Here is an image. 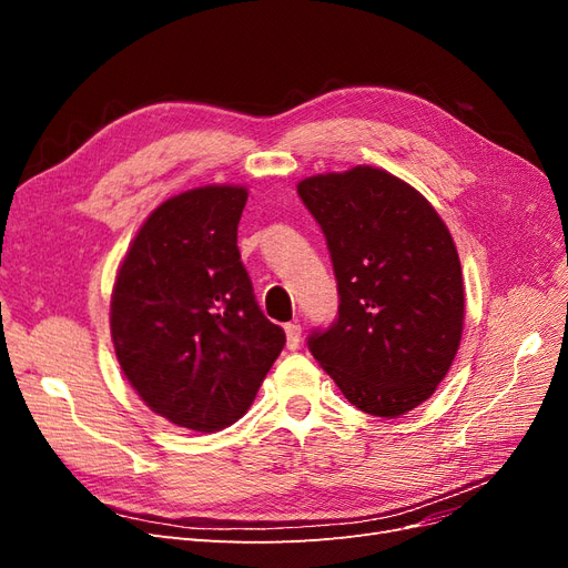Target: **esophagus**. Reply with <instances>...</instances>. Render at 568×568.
<instances>
[{"label": "esophagus", "instance_id": "1", "mask_svg": "<svg viewBox=\"0 0 568 568\" xmlns=\"http://www.w3.org/2000/svg\"><path fill=\"white\" fill-rule=\"evenodd\" d=\"M284 332H286V346H288V351H296L298 343H301V334H303L301 324H286Z\"/></svg>", "mask_w": 568, "mask_h": 568}]
</instances>
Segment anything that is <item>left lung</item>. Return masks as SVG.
I'll list each match as a JSON object with an SVG mask.
<instances>
[{"instance_id":"1","label":"left lung","mask_w":568,"mask_h":568,"mask_svg":"<svg viewBox=\"0 0 568 568\" xmlns=\"http://www.w3.org/2000/svg\"><path fill=\"white\" fill-rule=\"evenodd\" d=\"M324 232L338 317L307 348L357 409L400 417L432 398L459 348L462 267L453 236L415 186L357 165L298 182Z\"/></svg>"}]
</instances>
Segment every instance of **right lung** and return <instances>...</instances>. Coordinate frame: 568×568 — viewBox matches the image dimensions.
Masks as SVG:
<instances>
[{
  "label": "right lung",
  "instance_id": "obj_1",
  "mask_svg": "<svg viewBox=\"0 0 568 568\" xmlns=\"http://www.w3.org/2000/svg\"><path fill=\"white\" fill-rule=\"evenodd\" d=\"M248 192L189 189L153 211L118 270L111 338L136 395L184 428L213 434L251 407L284 329L255 303L236 246Z\"/></svg>",
  "mask_w": 568,
  "mask_h": 568
}]
</instances>
